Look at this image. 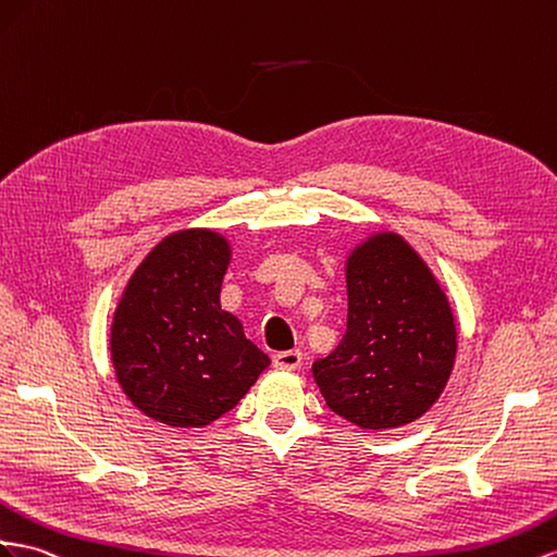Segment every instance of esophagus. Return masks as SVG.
<instances>
[{"instance_id": "esophagus-1", "label": "esophagus", "mask_w": 557, "mask_h": 557, "mask_svg": "<svg viewBox=\"0 0 557 557\" xmlns=\"http://www.w3.org/2000/svg\"><path fill=\"white\" fill-rule=\"evenodd\" d=\"M274 366L278 370H297L302 366V351L290 349V351H278L274 354Z\"/></svg>"}]
</instances>
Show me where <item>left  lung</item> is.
<instances>
[{
    "label": "left lung",
    "instance_id": "left-lung-1",
    "mask_svg": "<svg viewBox=\"0 0 557 557\" xmlns=\"http://www.w3.org/2000/svg\"><path fill=\"white\" fill-rule=\"evenodd\" d=\"M347 333L311 374L327 408L363 431H388L433 408L457 358L453 307L398 232L380 230L344 260Z\"/></svg>",
    "mask_w": 557,
    "mask_h": 557
}]
</instances>
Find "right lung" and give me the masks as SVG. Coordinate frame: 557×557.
I'll list each match as a JSON object with an SVG mask.
<instances>
[{
    "mask_svg": "<svg viewBox=\"0 0 557 557\" xmlns=\"http://www.w3.org/2000/svg\"><path fill=\"white\" fill-rule=\"evenodd\" d=\"M230 262L232 244L218 230H177L145 255L119 297L110 327L114 377L159 424H213L272 363L220 307Z\"/></svg>",
    "mask_w": 557,
    "mask_h": 557,
    "instance_id": "obj_1",
    "label": "right lung"
}]
</instances>
